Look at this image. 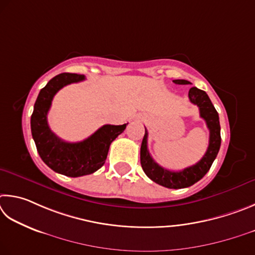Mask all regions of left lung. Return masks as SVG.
I'll list each match as a JSON object with an SVG mask.
<instances>
[{
	"label": "left lung",
	"instance_id": "left-lung-1",
	"mask_svg": "<svg viewBox=\"0 0 255 255\" xmlns=\"http://www.w3.org/2000/svg\"><path fill=\"white\" fill-rule=\"evenodd\" d=\"M173 83L178 85L191 84L185 79H175ZM188 96L190 102L199 107L200 118L205 120L209 130V144L204 157L194 166L185 168L184 170L170 171L159 166L150 155L148 151V131H146V128L141 144L140 160L142 169H143L145 175L152 181L157 182L158 185L171 189L186 188V187L193 186L202 179L211 169L221 148L222 139L220 118H218L217 111L214 107L211 100H209L206 92L198 89L197 87H191L189 89Z\"/></svg>",
	"mask_w": 255,
	"mask_h": 255
}]
</instances>
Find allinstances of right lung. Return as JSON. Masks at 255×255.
I'll list each match as a JSON object with an SVG mask.
<instances>
[{"instance_id": "1", "label": "right lung", "mask_w": 255, "mask_h": 255, "mask_svg": "<svg viewBox=\"0 0 255 255\" xmlns=\"http://www.w3.org/2000/svg\"><path fill=\"white\" fill-rule=\"evenodd\" d=\"M84 79V75H57L40 91L31 115V133L40 158L53 171L68 177H80L97 171L105 163L111 143L128 125L105 124L87 139L75 143L59 139L50 130L47 115L53 96L66 85Z\"/></svg>"}]
</instances>
